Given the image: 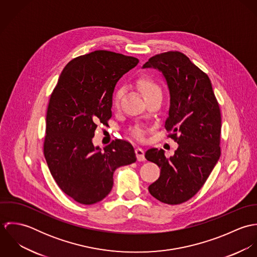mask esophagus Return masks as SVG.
Instances as JSON below:
<instances>
[{
  "label": "esophagus",
  "mask_w": 257,
  "mask_h": 257,
  "mask_svg": "<svg viewBox=\"0 0 257 257\" xmlns=\"http://www.w3.org/2000/svg\"><path fill=\"white\" fill-rule=\"evenodd\" d=\"M136 154H137V158L139 161H145L146 157H145V150L141 147H137L136 148Z\"/></svg>",
  "instance_id": "esophagus-1"
}]
</instances>
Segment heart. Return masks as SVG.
I'll return each instance as SVG.
<instances>
[{"label": "heart", "mask_w": 257, "mask_h": 257, "mask_svg": "<svg viewBox=\"0 0 257 257\" xmlns=\"http://www.w3.org/2000/svg\"><path fill=\"white\" fill-rule=\"evenodd\" d=\"M137 86H138L139 90L143 93L145 98H147L148 96H150V95H152L156 92H161L159 86L149 77H142L141 79H139L138 82H137ZM121 96H122V90L121 89L116 90L113 97H112V106H113V108L116 109V108L119 107ZM133 135H134V137H136L138 139H143L144 131L140 127H136L133 131Z\"/></svg>", "instance_id": "obj_1"}]
</instances>
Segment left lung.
<instances>
[{
    "label": "left lung",
    "mask_w": 257,
    "mask_h": 257,
    "mask_svg": "<svg viewBox=\"0 0 257 257\" xmlns=\"http://www.w3.org/2000/svg\"><path fill=\"white\" fill-rule=\"evenodd\" d=\"M143 68L157 69L165 79L170 96L165 127L179 145L169 158L163 149L146 152L147 160L160 168L148 191L162 203L178 205L202 188L220 158V107L208 75L183 53L157 54Z\"/></svg>",
    "instance_id": "left-lung-1"
}]
</instances>
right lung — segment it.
<instances>
[{
  "mask_svg": "<svg viewBox=\"0 0 257 257\" xmlns=\"http://www.w3.org/2000/svg\"><path fill=\"white\" fill-rule=\"evenodd\" d=\"M138 63L107 50L79 56L65 66L50 96L44 157L59 188L80 204L102 201L114 170L137 160L130 143L115 140L102 150L93 138L99 123L108 125L116 82Z\"/></svg>",
  "mask_w": 257,
  "mask_h": 257,
  "instance_id": "obj_1",
  "label": "right lung"
}]
</instances>
